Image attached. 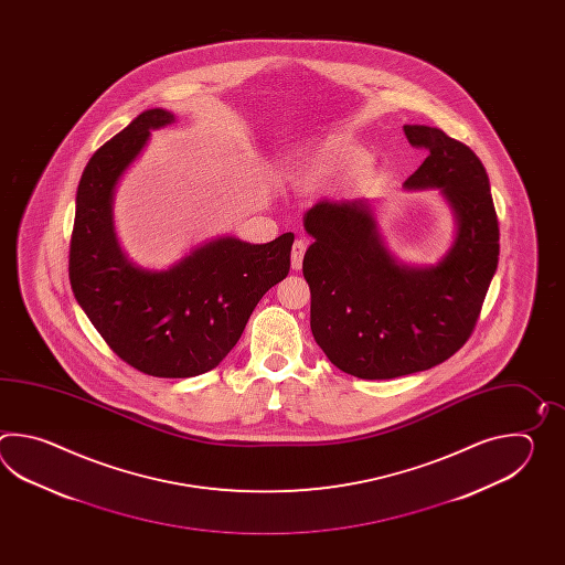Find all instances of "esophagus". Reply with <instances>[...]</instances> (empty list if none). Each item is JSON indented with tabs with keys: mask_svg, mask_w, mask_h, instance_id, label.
<instances>
[{
	"mask_svg": "<svg viewBox=\"0 0 565 565\" xmlns=\"http://www.w3.org/2000/svg\"><path fill=\"white\" fill-rule=\"evenodd\" d=\"M305 250H307V241H302V238L295 241V244H292V254H290V265H292V270H300Z\"/></svg>",
	"mask_w": 565,
	"mask_h": 565,
	"instance_id": "1",
	"label": "esophagus"
}]
</instances>
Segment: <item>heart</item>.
<instances>
[{
  "label": "heart",
  "instance_id": "b5f03b06",
  "mask_svg": "<svg viewBox=\"0 0 565 565\" xmlns=\"http://www.w3.org/2000/svg\"><path fill=\"white\" fill-rule=\"evenodd\" d=\"M363 157V151L353 145L327 139L290 157L287 173L300 190H319L349 169L358 168Z\"/></svg>",
  "mask_w": 565,
  "mask_h": 565
}]
</instances>
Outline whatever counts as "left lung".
Instances as JSON below:
<instances>
[{
    "instance_id": "1",
    "label": "left lung",
    "mask_w": 565,
    "mask_h": 565,
    "mask_svg": "<svg viewBox=\"0 0 565 565\" xmlns=\"http://www.w3.org/2000/svg\"><path fill=\"white\" fill-rule=\"evenodd\" d=\"M428 157L406 190H438L457 222L436 265H406L385 248L365 200H319L302 217L315 242L302 275L311 331L341 372L392 380L455 355L479 319L499 263V222L489 175L469 147L426 125H404Z\"/></svg>"
}]
</instances>
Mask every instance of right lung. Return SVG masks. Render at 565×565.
Here are the masks:
<instances>
[{
  "mask_svg": "<svg viewBox=\"0 0 565 565\" xmlns=\"http://www.w3.org/2000/svg\"><path fill=\"white\" fill-rule=\"evenodd\" d=\"M173 122L166 108L143 110L90 157L68 273L78 305L120 360L156 377H193L228 355L258 300L287 277L295 234L266 244L220 236L163 270L131 263L115 232V192L151 131Z\"/></svg>",
  "mask_w": 565,
  "mask_h": 565,
  "instance_id": "right-lung-1",
  "label": "right lung"
}]
</instances>
